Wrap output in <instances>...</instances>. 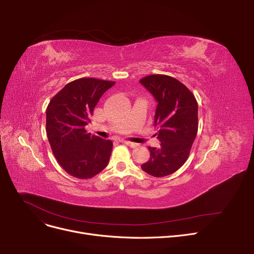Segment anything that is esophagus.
<instances>
[{
    "label": "esophagus",
    "instance_id": "1",
    "mask_svg": "<svg viewBox=\"0 0 254 254\" xmlns=\"http://www.w3.org/2000/svg\"><path fill=\"white\" fill-rule=\"evenodd\" d=\"M122 142H123V143H125V144H127V145H128L129 147H131V148H135V147H137V146H138V144H137V143L130 142V141H127V140H122Z\"/></svg>",
    "mask_w": 254,
    "mask_h": 254
}]
</instances>
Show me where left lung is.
<instances>
[{"instance_id":"8db88e82","label":"left lung","mask_w":254,"mask_h":254,"mask_svg":"<svg viewBox=\"0 0 254 254\" xmlns=\"http://www.w3.org/2000/svg\"><path fill=\"white\" fill-rule=\"evenodd\" d=\"M157 101L154 126L161 146L148 147L150 157L141 166L154 177L173 174L188 161L197 132V102L193 93L179 80L163 74L140 80Z\"/></svg>"}]
</instances>
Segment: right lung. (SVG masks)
<instances>
[{
  "instance_id": "add662e5",
  "label": "right lung",
  "mask_w": 254,
  "mask_h": 254,
  "mask_svg": "<svg viewBox=\"0 0 254 254\" xmlns=\"http://www.w3.org/2000/svg\"><path fill=\"white\" fill-rule=\"evenodd\" d=\"M115 84L98 78H79L51 99L46 109V134L61 167L73 177L89 179L108 165L113 143L90 135L91 120L103 93Z\"/></svg>"
}]
</instances>
